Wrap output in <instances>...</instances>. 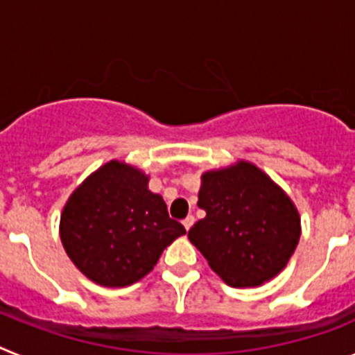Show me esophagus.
<instances>
[{
  "mask_svg": "<svg viewBox=\"0 0 355 355\" xmlns=\"http://www.w3.org/2000/svg\"><path fill=\"white\" fill-rule=\"evenodd\" d=\"M193 222H196V218H193L192 215H188L187 218H184V220H183L184 229H187V231H190V227H192V225H193Z\"/></svg>",
  "mask_w": 355,
  "mask_h": 355,
  "instance_id": "esophagus-1",
  "label": "esophagus"
}]
</instances>
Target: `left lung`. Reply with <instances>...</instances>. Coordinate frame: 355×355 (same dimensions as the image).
Wrapping results in <instances>:
<instances>
[{"label":"left lung","instance_id":"8db88e82","mask_svg":"<svg viewBox=\"0 0 355 355\" xmlns=\"http://www.w3.org/2000/svg\"><path fill=\"white\" fill-rule=\"evenodd\" d=\"M197 205L206 216L193 224L188 238L229 286L270 281L299 243V211L252 163L206 172Z\"/></svg>","mask_w":355,"mask_h":355}]
</instances>
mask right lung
Returning a JSON list of instances; mask_svg holds the SVG:
<instances>
[{
  "label": "right lung",
  "instance_id": "right-lung-1",
  "mask_svg": "<svg viewBox=\"0 0 355 355\" xmlns=\"http://www.w3.org/2000/svg\"><path fill=\"white\" fill-rule=\"evenodd\" d=\"M187 229L171 218L146 174L110 162L74 190L60 218V238L72 263L90 281L121 288L137 283L163 249Z\"/></svg>",
  "mask_w": 355,
  "mask_h": 355
}]
</instances>
